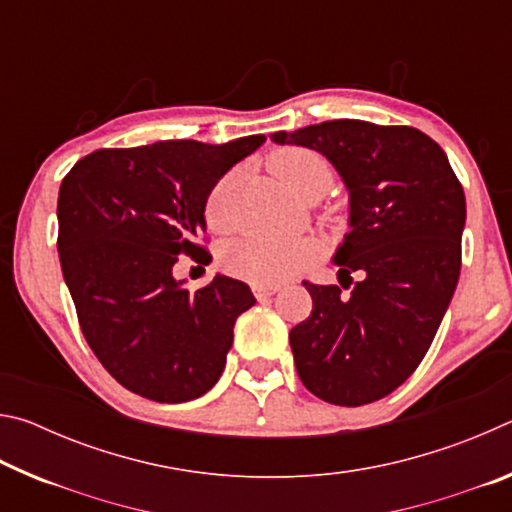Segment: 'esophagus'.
Segmentation results:
<instances>
[{"label":"esophagus","instance_id":"esophagus-1","mask_svg":"<svg viewBox=\"0 0 512 512\" xmlns=\"http://www.w3.org/2000/svg\"><path fill=\"white\" fill-rule=\"evenodd\" d=\"M250 289H253V293H255V298H257V300L271 298L273 293L280 291V287H277V284H275V287H273V284H271V287H268V284H253V287H250Z\"/></svg>","mask_w":512,"mask_h":512}]
</instances>
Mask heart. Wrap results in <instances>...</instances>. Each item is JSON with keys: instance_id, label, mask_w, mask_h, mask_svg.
Segmentation results:
<instances>
[{"instance_id": "obj_1", "label": "heart", "mask_w": 512, "mask_h": 512, "mask_svg": "<svg viewBox=\"0 0 512 512\" xmlns=\"http://www.w3.org/2000/svg\"><path fill=\"white\" fill-rule=\"evenodd\" d=\"M268 169L293 196H323L332 185V167L314 149L305 146H284L268 155ZM239 173L228 171L212 187L205 203L207 221L214 230L228 232L235 228V192ZM316 257V248L307 239H280L250 235L225 246L221 262L225 271L239 280L255 284L282 282L302 271Z\"/></svg>"}]
</instances>
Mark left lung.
Returning a JSON list of instances; mask_svg holds the SVG:
<instances>
[{
	"mask_svg": "<svg viewBox=\"0 0 512 512\" xmlns=\"http://www.w3.org/2000/svg\"><path fill=\"white\" fill-rule=\"evenodd\" d=\"M271 140L323 153L350 192L352 230L334 262L353 291L302 282L314 309L289 334L298 375L329 404L377 402L420 366L454 296L463 187L445 151L411 126L334 119Z\"/></svg>",
	"mask_w": 512,
	"mask_h": 512,
	"instance_id": "left-lung-1",
	"label": "left lung"
}]
</instances>
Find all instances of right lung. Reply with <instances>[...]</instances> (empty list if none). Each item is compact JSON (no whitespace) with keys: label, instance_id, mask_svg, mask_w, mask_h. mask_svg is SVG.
Segmentation results:
<instances>
[{"label":"right lung","instance_id":"add662e5","mask_svg":"<svg viewBox=\"0 0 512 512\" xmlns=\"http://www.w3.org/2000/svg\"><path fill=\"white\" fill-rule=\"evenodd\" d=\"M264 140L99 149L63 178L58 255L83 336L101 366L146 400L178 404L210 391L239 314L255 305L232 277L189 291L171 271L178 255H210L196 244L207 196Z\"/></svg>","mask_w":512,"mask_h":512}]
</instances>
